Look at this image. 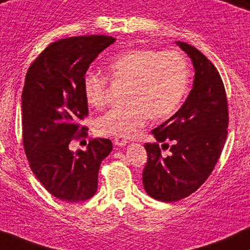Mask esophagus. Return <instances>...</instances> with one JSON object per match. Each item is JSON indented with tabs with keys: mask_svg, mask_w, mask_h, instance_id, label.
<instances>
[{
	"mask_svg": "<svg viewBox=\"0 0 250 250\" xmlns=\"http://www.w3.org/2000/svg\"><path fill=\"white\" fill-rule=\"evenodd\" d=\"M114 144L119 147H123L128 144V139L125 136H115Z\"/></svg>",
	"mask_w": 250,
	"mask_h": 250,
	"instance_id": "1",
	"label": "esophagus"
}]
</instances>
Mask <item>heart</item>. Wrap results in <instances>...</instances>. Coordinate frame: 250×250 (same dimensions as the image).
I'll return each instance as SVG.
<instances>
[{"label":"heart","instance_id":"heart-1","mask_svg":"<svg viewBox=\"0 0 250 250\" xmlns=\"http://www.w3.org/2000/svg\"><path fill=\"white\" fill-rule=\"evenodd\" d=\"M108 70L112 81L128 85L125 94L128 104L98 117L95 127L100 135H134L150 115L163 119L172 114L188 90V59L175 49H129L112 59ZM83 85L87 103L102 108L106 101L108 79L97 72H89Z\"/></svg>","mask_w":250,"mask_h":250}]
</instances>
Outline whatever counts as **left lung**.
Segmentation results:
<instances>
[{
    "instance_id": "left-lung-1",
    "label": "left lung",
    "mask_w": 250,
    "mask_h": 250,
    "mask_svg": "<svg viewBox=\"0 0 250 250\" xmlns=\"http://www.w3.org/2000/svg\"><path fill=\"white\" fill-rule=\"evenodd\" d=\"M178 46L194 68L192 89L171 119L152 130L155 144H146L147 165L142 184L148 196L160 202H177L198 190L219 159L228 135V103L218 71L196 47ZM171 141L170 154L161 155ZM159 143L162 144L160 147Z\"/></svg>"
}]
</instances>
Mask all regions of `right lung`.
<instances>
[{
	"label": "right lung",
	"instance_id": "obj_1",
	"mask_svg": "<svg viewBox=\"0 0 250 250\" xmlns=\"http://www.w3.org/2000/svg\"><path fill=\"white\" fill-rule=\"evenodd\" d=\"M115 40L106 35L58 40L27 71L22 91L24 153L38 180L60 201L91 198L97 191L101 164L112 149L110 140L102 138L90 140L85 150L72 152L68 146L75 138L86 136V128H79L87 116L85 73Z\"/></svg>",
	"mask_w": 250,
	"mask_h": 250
}]
</instances>
